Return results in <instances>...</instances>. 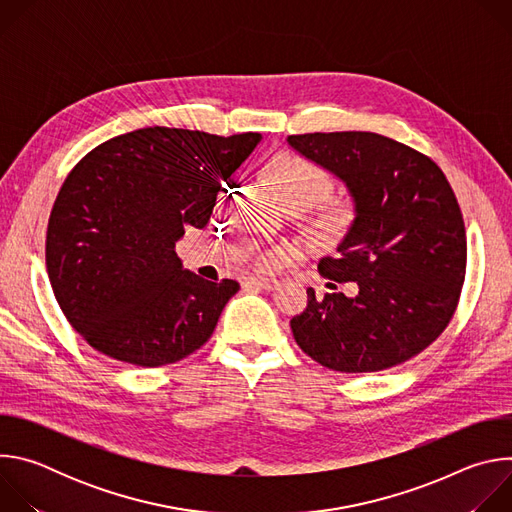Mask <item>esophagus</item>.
Here are the masks:
<instances>
[{
  "instance_id": "obj_1",
  "label": "esophagus",
  "mask_w": 512,
  "mask_h": 512,
  "mask_svg": "<svg viewBox=\"0 0 512 512\" xmlns=\"http://www.w3.org/2000/svg\"><path fill=\"white\" fill-rule=\"evenodd\" d=\"M279 285L277 279H265V277H247L243 281V287L245 289H265V291H271Z\"/></svg>"
}]
</instances>
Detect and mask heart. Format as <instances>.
Here are the masks:
<instances>
[{"label": "heart", "instance_id": "heart-1", "mask_svg": "<svg viewBox=\"0 0 512 512\" xmlns=\"http://www.w3.org/2000/svg\"><path fill=\"white\" fill-rule=\"evenodd\" d=\"M267 180L275 188V192L289 204V202H306L308 206L318 204L324 200L334 186L332 174L316 164L314 160L300 156V154H281L275 156L267 164ZM354 214L350 202H338L330 210L332 223H346ZM247 261L259 271H273L281 265L285 251L279 247H261L257 243H247L245 247Z\"/></svg>", "mask_w": 512, "mask_h": 512}]
</instances>
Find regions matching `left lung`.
Instances as JSON below:
<instances>
[{
	"label": "left lung",
	"mask_w": 512,
	"mask_h": 512,
	"mask_svg": "<svg viewBox=\"0 0 512 512\" xmlns=\"http://www.w3.org/2000/svg\"><path fill=\"white\" fill-rule=\"evenodd\" d=\"M287 141L336 174L356 210L338 255L318 263L322 277L356 283V296L318 298L308 287L306 310L289 322L298 346L338 373L407 362L448 328L466 277V229L448 178L425 154L373 131Z\"/></svg>",
	"instance_id": "1"
}]
</instances>
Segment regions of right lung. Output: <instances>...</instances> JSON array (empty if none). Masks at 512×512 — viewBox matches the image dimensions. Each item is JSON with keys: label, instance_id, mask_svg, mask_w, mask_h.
I'll list each match as a JSON object with an SVG mask.
<instances>
[{"label": "right lung", "instance_id": "obj_1", "mask_svg": "<svg viewBox=\"0 0 512 512\" xmlns=\"http://www.w3.org/2000/svg\"><path fill=\"white\" fill-rule=\"evenodd\" d=\"M259 139L156 125L103 141L70 170L48 218L46 269L68 324L95 350L156 369L208 342L239 283L182 269L176 243L208 225Z\"/></svg>", "mask_w": 512, "mask_h": 512}]
</instances>
